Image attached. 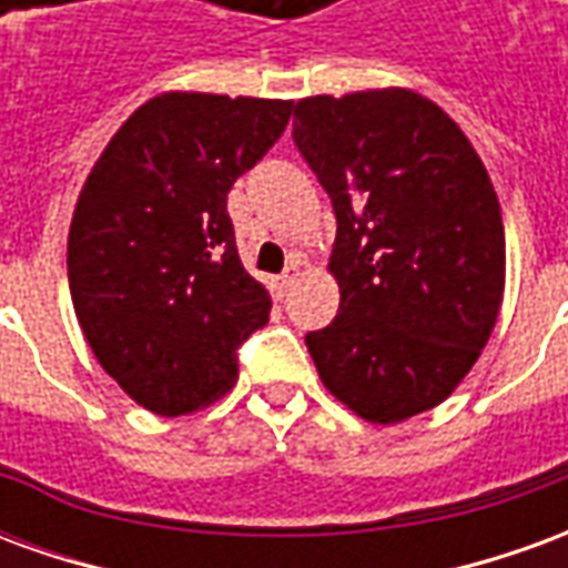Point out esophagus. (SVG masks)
I'll return each instance as SVG.
<instances>
[{
	"instance_id": "34e87169",
	"label": "esophagus",
	"mask_w": 568,
	"mask_h": 568,
	"mask_svg": "<svg viewBox=\"0 0 568 568\" xmlns=\"http://www.w3.org/2000/svg\"><path fill=\"white\" fill-rule=\"evenodd\" d=\"M297 276H301V258H292L285 264L283 276H280V292H288L297 283Z\"/></svg>"
}]
</instances>
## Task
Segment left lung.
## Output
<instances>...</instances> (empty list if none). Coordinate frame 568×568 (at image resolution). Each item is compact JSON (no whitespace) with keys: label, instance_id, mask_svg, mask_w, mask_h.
Instances as JSON below:
<instances>
[{"label":"left lung","instance_id":"8db88e82","mask_svg":"<svg viewBox=\"0 0 568 568\" xmlns=\"http://www.w3.org/2000/svg\"><path fill=\"white\" fill-rule=\"evenodd\" d=\"M292 136L337 215L341 307L307 334L325 389L381 426L438 407L499 320L505 227L487 166L407 88L297 100Z\"/></svg>","mask_w":568,"mask_h":568}]
</instances>
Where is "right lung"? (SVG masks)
Returning a JSON list of instances; mask_svg holds the SVG:
<instances>
[{
	"label": "right lung",
	"instance_id": "obj_1",
	"mask_svg": "<svg viewBox=\"0 0 568 568\" xmlns=\"http://www.w3.org/2000/svg\"><path fill=\"white\" fill-rule=\"evenodd\" d=\"M288 100L166 91L118 128L69 224L84 341L124 393L179 417L236 383V346L271 316L236 255L227 191L283 136Z\"/></svg>",
	"mask_w": 568,
	"mask_h": 568
}]
</instances>
